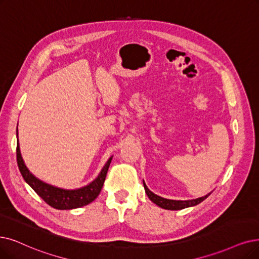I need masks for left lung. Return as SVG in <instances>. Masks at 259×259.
I'll use <instances>...</instances> for the list:
<instances>
[{"label":"left lung","instance_id":"left-lung-1","mask_svg":"<svg viewBox=\"0 0 259 259\" xmlns=\"http://www.w3.org/2000/svg\"><path fill=\"white\" fill-rule=\"evenodd\" d=\"M143 186H144V190H146L147 195L149 196V199L154 203L158 205L159 207L163 208V209H168V210H180V209H184L187 207H191V206H195L200 204L201 202H203L207 196L210 194H206L205 196H202V198H198L194 200H187V201H177V200H169V199H164L161 198V196L153 193L149 188L148 186L146 185V183L143 182Z\"/></svg>","mask_w":259,"mask_h":259}]
</instances>
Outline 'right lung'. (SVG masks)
<instances>
[{
  "label": "right lung",
  "mask_w": 259,
  "mask_h": 259,
  "mask_svg": "<svg viewBox=\"0 0 259 259\" xmlns=\"http://www.w3.org/2000/svg\"><path fill=\"white\" fill-rule=\"evenodd\" d=\"M17 137H18V127H17ZM112 156L107 160L106 164L103 167L98 178L91 182L89 185L84 186V187L74 189V190H67L63 188L55 187L50 184H47L42 181L37 179L35 175L29 172L25 165L23 158L20 152L19 140H17V162L20 172L23 177L24 181L34 189V191L47 204L52 206L53 208L65 210V209H74L79 208L82 206L88 205L92 201H95L98 195L101 192L103 184L105 182L106 174L111 162Z\"/></svg>",
  "instance_id": "add662e5"
}]
</instances>
